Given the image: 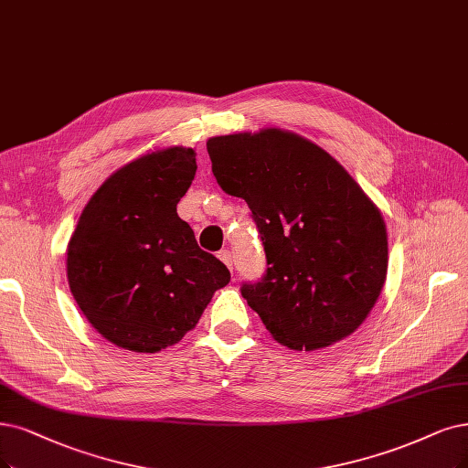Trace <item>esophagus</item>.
I'll use <instances>...</instances> for the list:
<instances>
[{"mask_svg": "<svg viewBox=\"0 0 468 468\" xmlns=\"http://www.w3.org/2000/svg\"><path fill=\"white\" fill-rule=\"evenodd\" d=\"M218 258H219V261H221L225 266H228L229 270H233V256H231L229 250H221V252L218 254Z\"/></svg>", "mask_w": 468, "mask_h": 468, "instance_id": "34e87169", "label": "esophagus"}]
</instances>
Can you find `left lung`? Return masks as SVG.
Here are the masks:
<instances>
[{
    "instance_id": "left-lung-1",
    "label": "left lung",
    "mask_w": 468,
    "mask_h": 468,
    "mask_svg": "<svg viewBox=\"0 0 468 468\" xmlns=\"http://www.w3.org/2000/svg\"><path fill=\"white\" fill-rule=\"evenodd\" d=\"M214 177L245 198L268 270L240 292L271 337L314 351L367 320L388 275L382 212L335 158L304 136L268 127L212 136Z\"/></svg>"
}]
</instances>
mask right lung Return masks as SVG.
I'll list each match as a JSON object with an SVG mask.
<instances>
[{
    "mask_svg": "<svg viewBox=\"0 0 468 468\" xmlns=\"http://www.w3.org/2000/svg\"><path fill=\"white\" fill-rule=\"evenodd\" d=\"M197 152L169 146L101 183L67 245V280L94 330L121 349L158 353L198 324L229 270L177 216Z\"/></svg>",
    "mask_w": 468,
    "mask_h": 468,
    "instance_id": "obj_1",
    "label": "right lung"
}]
</instances>
